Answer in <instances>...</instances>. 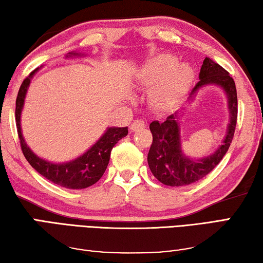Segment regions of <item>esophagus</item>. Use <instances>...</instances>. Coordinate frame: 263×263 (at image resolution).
<instances>
[{"instance_id":"obj_1","label":"esophagus","mask_w":263,"mask_h":263,"mask_svg":"<svg viewBox=\"0 0 263 263\" xmlns=\"http://www.w3.org/2000/svg\"><path fill=\"white\" fill-rule=\"evenodd\" d=\"M144 127H145V122L143 121V120H135V121L132 123L130 130L132 132H136V130H139V129H142V128H144Z\"/></svg>"}]
</instances>
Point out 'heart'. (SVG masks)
<instances>
[{"label":"heart","instance_id":"b5f03b06","mask_svg":"<svg viewBox=\"0 0 263 263\" xmlns=\"http://www.w3.org/2000/svg\"><path fill=\"white\" fill-rule=\"evenodd\" d=\"M195 72L187 64H178L171 54H158L140 68L139 81L153 87L150 102L156 109L165 110L177 105L190 89Z\"/></svg>","mask_w":263,"mask_h":263}]
</instances>
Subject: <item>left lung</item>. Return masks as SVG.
Wrapping results in <instances>:
<instances>
[{"instance_id":"left-lung-1","label":"left lung","mask_w":263,"mask_h":263,"mask_svg":"<svg viewBox=\"0 0 263 263\" xmlns=\"http://www.w3.org/2000/svg\"><path fill=\"white\" fill-rule=\"evenodd\" d=\"M206 85L220 86L229 99L230 109L226 136L222 144L212 155L197 161L185 156L182 152L177 111L167 116L164 122L153 121L149 126L153 143L148 154V164L155 177L167 186H184L205 177L220 163L233 140L238 119L235 83L225 68L208 57L201 65L199 81L193 87L189 99H193L198 89Z\"/></svg>"}]
</instances>
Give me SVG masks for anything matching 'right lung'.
Returning <instances> with one entry per match:
<instances>
[{
	"mask_svg": "<svg viewBox=\"0 0 263 263\" xmlns=\"http://www.w3.org/2000/svg\"><path fill=\"white\" fill-rule=\"evenodd\" d=\"M71 55H83L79 53L71 52L66 57ZM38 71V68L33 70L30 74L23 80L21 85L18 94L16 99V110H15V119H16V127L17 133H18L21 148L24 157L30 163L34 170L49 179L50 182L59 185V186L73 189V190H79V189H85L96 184L99 179L102 177L103 172L106 171L107 165L109 163L110 152L114 145L128 134V127L118 128L110 127L106 130L100 139L94 145H92L87 152L81 155L80 157L76 160L66 162V163H52L47 162L43 158L38 157L37 155L32 153L27 143H25L24 137L22 135V129H21V113H22L25 94H27L28 87L30 85L31 78L34 73Z\"/></svg>",
	"mask_w": 263,
	"mask_h": 263,
	"instance_id": "1",
	"label": "right lung"
}]
</instances>
